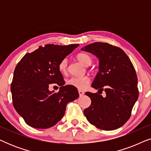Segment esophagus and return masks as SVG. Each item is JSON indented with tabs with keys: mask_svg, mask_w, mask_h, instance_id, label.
I'll list each match as a JSON object with an SVG mask.
<instances>
[{
	"mask_svg": "<svg viewBox=\"0 0 151 151\" xmlns=\"http://www.w3.org/2000/svg\"><path fill=\"white\" fill-rule=\"evenodd\" d=\"M78 93H79V96H82L84 94V91H80V90H78Z\"/></svg>",
	"mask_w": 151,
	"mask_h": 151,
	"instance_id": "obj_1",
	"label": "esophagus"
}]
</instances>
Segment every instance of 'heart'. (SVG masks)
Segmentation results:
<instances>
[{"label": "heart", "mask_w": 151, "mask_h": 151, "mask_svg": "<svg viewBox=\"0 0 151 151\" xmlns=\"http://www.w3.org/2000/svg\"><path fill=\"white\" fill-rule=\"evenodd\" d=\"M76 58L84 66H89L92 63V58L89 55L86 53H79L76 55ZM59 70L62 73H66L67 70V60L63 59L60 61L58 65ZM90 80L88 77H71L67 80V83L69 85L73 86L78 89L82 90L85 88L89 83Z\"/></svg>", "instance_id": "b5f03b06"}]
</instances>
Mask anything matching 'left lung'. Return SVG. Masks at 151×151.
Returning a JSON list of instances; mask_svg holds the SVG:
<instances>
[{"mask_svg":"<svg viewBox=\"0 0 151 151\" xmlns=\"http://www.w3.org/2000/svg\"><path fill=\"white\" fill-rule=\"evenodd\" d=\"M99 59V72L91 86L106 97L86 92L91 104L84 110L87 120L98 129L111 131L122 127L130 118L138 98L137 77L129 58L119 47L94 42L81 49Z\"/></svg>","mask_w":151,"mask_h":151,"instance_id":"1","label":"left lung"}]
</instances>
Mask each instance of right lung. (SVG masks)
Returning <instances> with one entry per match:
<instances>
[{"label":"right lung","instance_id":"1","mask_svg":"<svg viewBox=\"0 0 151 151\" xmlns=\"http://www.w3.org/2000/svg\"><path fill=\"white\" fill-rule=\"evenodd\" d=\"M78 44H49L27 53L18 63L11 84L13 105L27 124L36 129H48L63 118L67 104L79 97L78 89L66 85L58 65ZM50 83L61 86L54 93Z\"/></svg>","mask_w":151,"mask_h":151}]
</instances>
